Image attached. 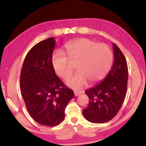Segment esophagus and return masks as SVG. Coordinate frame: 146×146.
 <instances>
[{
    "label": "esophagus",
    "mask_w": 146,
    "mask_h": 146,
    "mask_svg": "<svg viewBox=\"0 0 146 146\" xmlns=\"http://www.w3.org/2000/svg\"><path fill=\"white\" fill-rule=\"evenodd\" d=\"M74 94H75V96H78L82 94V92H80V91H77V90H75L74 91Z\"/></svg>",
    "instance_id": "obj_1"
}]
</instances>
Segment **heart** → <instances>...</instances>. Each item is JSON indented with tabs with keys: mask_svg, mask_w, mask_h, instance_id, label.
<instances>
[{
	"mask_svg": "<svg viewBox=\"0 0 146 146\" xmlns=\"http://www.w3.org/2000/svg\"><path fill=\"white\" fill-rule=\"evenodd\" d=\"M67 54L55 52L52 56V66L58 76L67 79L73 72L71 64H76L77 73L67 81L74 89L85 86L89 81L94 84L103 80L110 71L113 61L111 50L108 45L86 38L69 41L65 44Z\"/></svg>",
	"mask_w": 146,
	"mask_h": 146,
	"instance_id": "heart-1",
	"label": "heart"
}]
</instances>
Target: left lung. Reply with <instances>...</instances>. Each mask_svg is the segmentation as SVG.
Returning a JSON list of instances; mask_svg holds the SVG:
<instances>
[{
    "label": "left lung",
    "mask_w": 146,
    "mask_h": 146,
    "mask_svg": "<svg viewBox=\"0 0 146 146\" xmlns=\"http://www.w3.org/2000/svg\"><path fill=\"white\" fill-rule=\"evenodd\" d=\"M114 62L102 81L85 91L89 98L88 107L82 110L87 121L104 123L117 114L125 100L127 89L128 66L118 46L113 44Z\"/></svg>",
    "instance_id": "left-lung-1"
}]
</instances>
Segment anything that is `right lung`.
I'll return each instance as SVG.
<instances>
[{
  "mask_svg": "<svg viewBox=\"0 0 146 146\" xmlns=\"http://www.w3.org/2000/svg\"><path fill=\"white\" fill-rule=\"evenodd\" d=\"M55 44L51 37L35 45L26 56L20 75L21 92L28 112L36 123L48 127L64 121L67 104L75 96L52 67Z\"/></svg>",
  "mask_w": 146,
  "mask_h": 146,
  "instance_id": "1",
  "label": "right lung"
}]
</instances>
